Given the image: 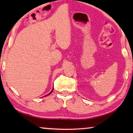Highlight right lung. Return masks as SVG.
Here are the masks:
<instances>
[{"mask_svg": "<svg viewBox=\"0 0 133 133\" xmlns=\"http://www.w3.org/2000/svg\"><path fill=\"white\" fill-rule=\"evenodd\" d=\"M53 88H54V87H53ZM53 88H52V90H51V91L50 92V93H49V94H47V95H46V96H43V97H45V96H48V95H50V94H51V92H52V91H53Z\"/></svg>", "mask_w": 133, "mask_h": 133, "instance_id": "right-lung-1", "label": "right lung"}]
</instances>
